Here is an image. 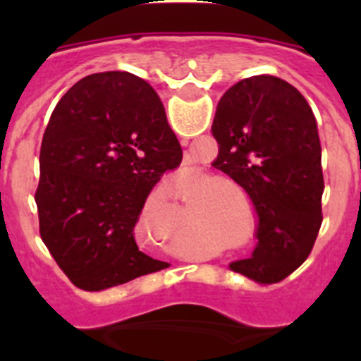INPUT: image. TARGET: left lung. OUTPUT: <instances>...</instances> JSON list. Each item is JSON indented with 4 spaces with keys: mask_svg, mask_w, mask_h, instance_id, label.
I'll return each mask as SVG.
<instances>
[{
    "mask_svg": "<svg viewBox=\"0 0 361 361\" xmlns=\"http://www.w3.org/2000/svg\"><path fill=\"white\" fill-rule=\"evenodd\" d=\"M213 168L247 193L258 216L257 245L229 269L276 283L304 264L322 224V146L304 95L275 75L233 85L216 104Z\"/></svg>",
    "mask_w": 361,
    "mask_h": 361,
    "instance_id": "obj_1",
    "label": "left lung"
}]
</instances>
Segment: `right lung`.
Returning <instances> with one entry per match:
<instances>
[{"label": "right lung", "mask_w": 361, "mask_h": 361, "mask_svg": "<svg viewBox=\"0 0 361 361\" xmlns=\"http://www.w3.org/2000/svg\"><path fill=\"white\" fill-rule=\"evenodd\" d=\"M183 161L157 92L130 72L86 75L44 130L36 190L39 233L70 282L116 288L170 264L139 250L149 191Z\"/></svg>", "instance_id": "add662e5"}]
</instances>
